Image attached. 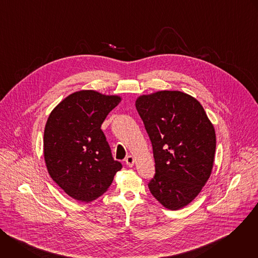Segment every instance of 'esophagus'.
Segmentation results:
<instances>
[{"label":"esophagus","instance_id":"34e87169","mask_svg":"<svg viewBox=\"0 0 258 258\" xmlns=\"http://www.w3.org/2000/svg\"><path fill=\"white\" fill-rule=\"evenodd\" d=\"M125 163H126V165H127L128 167H133V165L135 164V158H134L132 155L127 156V157L125 158Z\"/></svg>","mask_w":258,"mask_h":258}]
</instances>
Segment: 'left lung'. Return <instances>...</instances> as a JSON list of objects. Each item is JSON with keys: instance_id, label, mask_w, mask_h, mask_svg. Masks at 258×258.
<instances>
[{"instance_id": "1", "label": "left lung", "mask_w": 258, "mask_h": 258, "mask_svg": "<svg viewBox=\"0 0 258 258\" xmlns=\"http://www.w3.org/2000/svg\"><path fill=\"white\" fill-rule=\"evenodd\" d=\"M136 107L153 147L156 172L149 190L162 206L178 210L198 196L211 174L214 126L200 102L180 91L142 95Z\"/></svg>"}]
</instances>
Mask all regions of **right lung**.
Listing matches in <instances>:
<instances>
[{
	"label": "right lung",
	"mask_w": 258,
	"mask_h": 258,
	"mask_svg": "<svg viewBox=\"0 0 258 258\" xmlns=\"http://www.w3.org/2000/svg\"><path fill=\"white\" fill-rule=\"evenodd\" d=\"M121 101L94 90L75 92L50 113L44 158L52 179L71 198L91 202L111 185L121 164L111 155L101 125Z\"/></svg>",
	"instance_id": "right-lung-1"
}]
</instances>
